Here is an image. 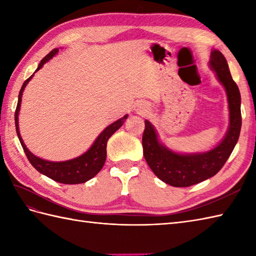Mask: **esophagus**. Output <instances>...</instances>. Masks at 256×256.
I'll return each mask as SVG.
<instances>
[{
	"instance_id": "34e87169",
	"label": "esophagus",
	"mask_w": 256,
	"mask_h": 256,
	"mask_svg": "<svg viewBox=\"0 0 256 256\" xmlns=\"http://www.w3.org/2000/svg\"><path fill=\"white\" fill-rule=\"evenodd\" d=\"M134 111L138 114H146L148 112V106L145 104L144 102H138L134 106Z\"/></svg>"
}]
</instances>
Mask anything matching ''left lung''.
<instances>
[{"instance_id":"8db88e82","label":"left lung","mask_w":256,"mask_h":256,"mask_svg":"<svg viewBox=\"0 0 256 256\" xmlns=\"http://www.w3.org/2000/svg\"><path fill=\"white\" fill-rule=\"evenodd\" d=\"M209 67L224 86L229 104V128L218 145L202 153H177L160 142L154 125L145 120L142 138L145 160L162 182L172 187H189L214 176L226 164L240 136L242 125L240 90L231 77L229 64L221 52L211 50Z\"/></svg>"}]
</instances>
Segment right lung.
Masks as SVG:
<instances>
[{
	"label": "right lung",
	"mask_w": 256,
	"mask_h": 256,
	"mask_svg": "<svg viewBox=\"0 0 256 256\" xmlns=\"http://www.w3.org/2000/svg\"><path fill=\"white\" fill-rule=\"evenodd\" d=\"M58 52H59V48H55V50H52L45 58H42L40 64H38L37 69L35 70V72H37L38 70L44 66L47 62H50L54 56H56ZM34 74H32L28 79L25 80V82L23 84V86H22L20 94H18V106H16V111H15L16 133H18L22 148H23L27 158H28L30 162L36 170H38L40 174H42V175L47 176L48 178H50L57 182L74 184H84L86 182L90 180L91 178H94L96 174L102 170V167L104 165L106 158L108 140L122 126L123 123L125 122V120L128 118V114H125L123 118H118V121L113 122L112 124H110L108 126H106L104 130H103V131L99 134V136L96 138L94 144L90 146V148L82 155L76 157V158L64 160V162H50V160L40 158V157H37L36 155L32 154V152L26 148L24 140L20 136V128H18V114L20 110L22 96H23L24 89L26 88L27 84H28L30 79L32 78Z\"/></svg>",
	"instance_id": "obj_1"
}]
</instances>
